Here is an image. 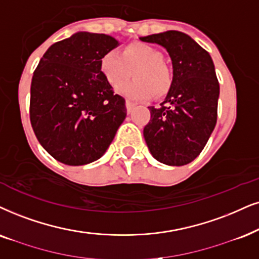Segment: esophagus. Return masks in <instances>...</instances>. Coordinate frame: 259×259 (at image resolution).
I'll return each mask as SVG.
<instances>
[{"label":"esophagus","mask_w":259,"mask_h":259,"mask_svg":"<svg viewBox=\"0 0 259 259\" xmlns=\"http://www.w3.org/2000/svg\"><path fill=\"white\" fill-rule=\"evenodd\" d=\"M134 106H135V104H134L133 101H130L129 99H126V100H125V107H126L127 113L132 112V110H133V107H134Z\"/></svg>","instance_id":"1"}]
</instances>
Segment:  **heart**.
I'll return each mask as SVG.
<instances>
[{"label":"heart","mask_w":259,"mask_h":259,"mask_svg":"<svg viewBox=\"0 0 259 259\" xmlns=\"http://www.w3.org/2000/svg\"><path fill=\"white\" fill-rule=\"evenodd\" d=\"M100 70L111 86L117 88L130 76L134 80L118 90L134 100L165 97L172 88L173 73L158 48L132 42L122 51H109L100 60Z\"/></svg>","instance_id":"heart-1"}]
</instances>
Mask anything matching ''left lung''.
<instances>
[{"mask_svg": "<svg viewBox=\"0 0 259 259\" xmlns=\"http://www.w3.org/2000/svg\"><path fill=\"white\" fill-rule=\"evenodd\" d=\"M167 50L173 84L159 107L150 106L143 129L146 143L158 161L183 166L199 155L218 119L220 86L210 55L188 34L178 31L147 35Z\"/></svg>", "mask_w": 259, "mask_h": 259, "instance_id": "8db88e82", "label": "left lung"}]
</instances>
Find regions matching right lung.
<instances>
[{
    "mask_svg": "<svg viewBox=\"0 0 259 259\" xmlns=\"http://www.w3.org/2000/svg\"><path fill=\"white\" fill-rule=\"evenodd\" d=\"M117 45L110 35L77 32L51 45L35 68L29 119L42 148L65 165L101 158L125 119V100L100 70Z\"/></svg>",
    "mask_w": 259,
    "mask_h": 259,
    "instance_id": "obj_1",
    "label": "right lung"
}]
</instances>
